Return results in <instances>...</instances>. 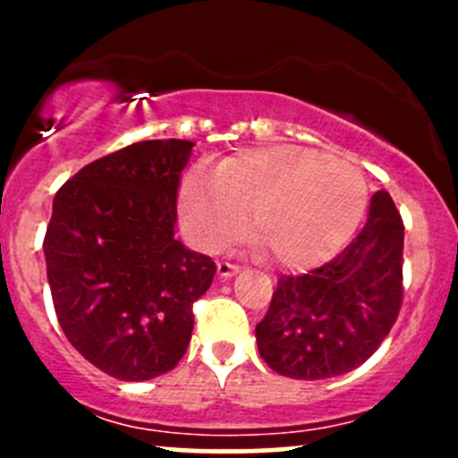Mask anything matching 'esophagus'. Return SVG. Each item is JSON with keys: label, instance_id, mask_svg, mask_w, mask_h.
<instances>
[{"label": "esophagus", "instance_id": "34e87169", "mask_svg": "<svg viewBox=\"0 0 458 458\" xmlns=\"http://www.w3.org/2000/svg\"><path fill=\"white\" fill-rule=\"evenodd\" d=\"M239 272V266L237 263H230V261H219L216 263V275L224 276V279H228V276H234Z\"/></svg>", "mask_w": 458, "mask_h": 458}]
</instances>
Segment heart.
<instances>
[{"label": "heart", "instance_id": "1", "mask_svg": "<svg viewBox=\"0 0 458 458\" xmlns=\"http://www.w3.org/2000/svg\"><path fill=\"white\" fill-rule=\"evenodd\" d=\"M368 188L348 161L315 148L272 143L248 148L216 164L215 174H183L177 212L183 234L199 250L228 246L252 210L248 243L276 261L306 270L348 243L366 210Z\"/></svg>", "mask_w": 458, "mask_h": 458}]
</instances>
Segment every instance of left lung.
<instances>
[{
  "instance_id": "8db88e82",
  "label": "left lung",
  "mask_w": 458,
  "mask_h": 458,
  "mask_svg": "<svg viewBox=\"0 0 458 458\" xmlns=\"http://www.w3.org/2000/svg\"><path fill=\"white\" fill-rule=\"evenodd\" d=\"M403 301V221L386 191L372 195L361 233L308 275L281 276L257 323L263 361L290 378L318 381L361 366Z\"/></svg>"
}]
</instances>
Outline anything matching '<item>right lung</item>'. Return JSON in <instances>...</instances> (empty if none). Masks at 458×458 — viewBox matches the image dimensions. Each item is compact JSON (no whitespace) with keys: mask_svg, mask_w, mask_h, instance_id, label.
<instances>
[{"mask_svg":"<svg viewBox=\"0 0 458 458\" xmlns=\"http://www.w3.org/2000/svg\"><path fill=\"white\" fill-rule=\"evenodd\" d=\"M192 141L132 143L57 191L44 239L55 312L72 348L122 381L173 370L192 336V303L216 266L174 239Z\"/></svg>","mask_w":458,"mask_h":458,"instance_id":"right-lung-1","label":"right lung"}]
</instances>
